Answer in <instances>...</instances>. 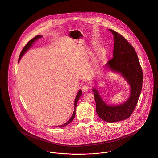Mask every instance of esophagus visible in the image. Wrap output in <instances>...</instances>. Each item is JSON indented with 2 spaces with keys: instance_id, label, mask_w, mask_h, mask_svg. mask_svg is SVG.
<instances>
[{
  "instance_id": "34e87169",
  "label": "esophagus",
  "mask_w": 158,
  "mask_h": 158,
  "mask_svg": "<svg viewBox=\"0 0 158 158\" xmlns=\"http://www.w3.org/2000/svg\"><path fill=\"white\" fill-rule=\"evenodd\" d=\"M82 91L84 92V93H86V92H87L88 91V90L89 89V88L87 85H84L83 87H82Z\"/></svg>"
}]
</instances>
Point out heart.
<instances>
[{
	"mask_svg": "<svg viewBox=\"0 0 158 158\" xmlns=\"http://www.w3.org/2000/svg\"><path fill=\"white\" fill-rule=\"evenodd\" d=\"M95 64H96V63H95Z\"/></svg>",
	"mask_w": 158,
	"mask_h": 158,
	"instance_id": "obj_1",
	"label": "heart"
}]
</instances>
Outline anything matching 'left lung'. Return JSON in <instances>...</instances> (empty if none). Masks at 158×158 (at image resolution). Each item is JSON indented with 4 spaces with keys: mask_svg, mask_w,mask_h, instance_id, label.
Here are the masks:
<instances>
[{
    "mask_svg": "<svg viewBox=\"0 0 158 158\" xmlns=\"http://www.w3.org/2000/svg\"><path fill=\"white\" fill-rule=\"evenodd\" d=\"M108 30L113 35V57L104 67L123 77L129 85L130 95L126 101L120 104L109 105L100 95L97 87H92V91L94 92L98 115L103 121L113 123L127 119L133 113L140 96L143 74L135 48L123 35L113 30Z\"/></svg>",
    "mask_w": 158,
    "mask_h": 158,
    "instance_id": "8db88e82",
    "label": "left lung"
}]
</instances>
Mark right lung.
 <instances>
[{"mask_svg":"<svg viewBox=\"0 0 158 158\" xmlns=\"http://www.w3.org/2000/svg\"><path fill=\"white\" fill-rule=\"evenodd\" d=\"M42 37V35H37L35 36V37H34L33 39H32L31 40H30L28 44L24 47V48H23L22 52L20 53V56H19V60H18V62H19V61L20 60L22 57L24 55V54L26 53L34 44V43L35 42V41L37 40H38L39 39ZM82 90L81 89H79V91L77 92V95L76 96V98H75V100H74V111H73V113L71 116V117L70 118V119L67 122V123L62 124V125H58V126H56V127H59V128H62V127H64L65 126H67V125H69L70 123H71L73 121V120L74 119V117H75V114H76V105L77 104V102L80 98V97L82 96Z\"/></svg>","mask_w":158,"mask_h":158,"instance_id":"obj_1","label":"right lung"}]
</instances>
